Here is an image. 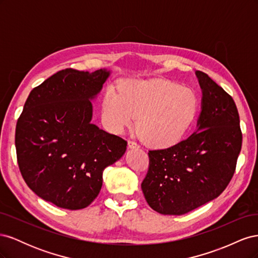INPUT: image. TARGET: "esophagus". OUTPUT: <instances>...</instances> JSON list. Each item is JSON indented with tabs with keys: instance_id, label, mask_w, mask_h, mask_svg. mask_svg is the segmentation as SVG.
Masks as SVG:
<instances>
[{
	"instance_id": "34e87169",
	"label": "esophagus",
	"mask_w": 258,
	"mask_h": 258,
	"mask_svg": "<svg viewBox=\"0 0 258 258\" xmlns=\"http://www.w3.org/2000/svg\"><path fill=\"white\" fill-rule=\"evenodd\" d=\"M128 147L129 148H139V144L135 141H128Z\"/></svg>"
}]
</instances>
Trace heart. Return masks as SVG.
Wrapping results in <instances>:
<instances>
[{"instance_id": "b5f03b06", "label": "heart", "mask_w": 258, "mask_h": 258, "mask_svg": "<svg viewBox=\"0 0 258 258\" xmlns=\"http://www.w3.org/2000/svg\"><path fill=\"white\" fill-rule=\"evenodd\" d=\"M199 98L194 89L175 82L155 79L135 80L119 90L108 89L103 98L102 120L114 134L132 126L153 147L176 145L188 134L199 112Z\"/></svg>"}]
</instances>
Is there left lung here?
<instances>
[{
    "label": "left lung",
    "instance_id": "left-lung-1",
    "mask_svg": "<svg viewBox=\"0 0 258 258\" xmlns=\"http://www.w3.org/2000/svg\"><path fill=\"white\" fill-rule=\"evenodd\" d=\"M196 76L202 91L197 130L176 145L148 152L141 188L160 214L182 215L217 198L235 173L241 151L235 101L208 74L196 71Z\"/></svg>",
    "mask_w": 258,
    "mask_h": 258
}]
</instances>
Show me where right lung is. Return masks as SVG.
Returning a JSON list of instances; mask_svg holds the SVG:
<instances>
[{
	"label": "right lung",
	"mask_w": 258,
	"mask_h": 258,
	"mask_svg": "<svg viewBox=\"0 0 258 258\" xmlns=\"http://www.w3.org/2000/svg\"><path fill=\"white\" fill-rule=\"evenodd\" d=\"M66 69L33 88L15 135L21 175L31 190L68 210L88 207L103 170L119 160L127 141L91 123L92 104L110 76Z\"/></svg>",
	"instance_id": "right-lung-1"
}]
</instances>
